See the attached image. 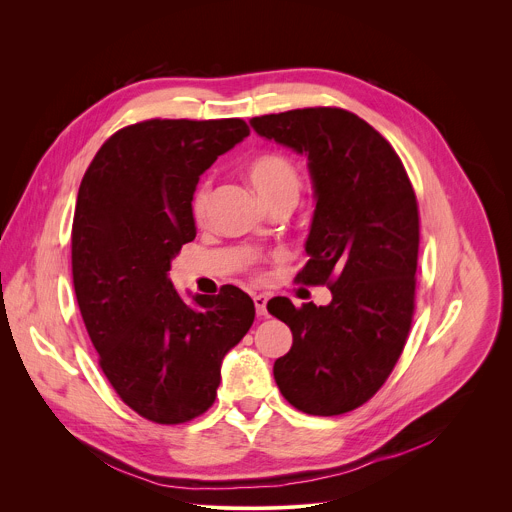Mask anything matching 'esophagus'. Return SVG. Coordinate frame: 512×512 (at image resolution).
Here are the masks:
<instances>
[{"label": "esophagus", "mask_w": 512, "mask_h": 512, "mask_svg": "<svg viewBox=\"0 0 512 512\" xmlns=\"http://www.w3.org/2000/svg\"><path fill=\"white\" fill-rule=\"evenodd\" d=\"M253 302H255L257 316H259V318H265V316H267V296L257 294V296H253Z\"/></svg>", "instance_id": "esophagus-1"}]
</instances>
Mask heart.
Wrapping results in <instances>:
<instances>
[{"label":"heart","mask_w":512,"mask_h":512,"mask_svg":"<svg viewBox=\"0 0 512 512\" xmlns=\"http://www.w3.org/2000/svg\"><path fill=\"white\" fill-rule=\"evenodd\" d=\"M245 174L263 204H269L281 198H294V200L298 198V192H300L298 170L283 156H277V154L257 156L247 164ZM208 200H210V186L202 184L196 190L192 200V212L196 216V221H202L206 216Z\"/></svg>","instance_id":"1"}]
</instances>
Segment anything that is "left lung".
<instances>
[{
	"instance_id": "obj_1",
	"label": "left lung",
	"mask_w": 512,
	"mask_h": 512,
	"mask_svg": "<svg viewBox=\"0 0 512 512\" xmlns=\"http://www.w3.org/2000/svg\"><path fill=\"white\" fill-rule=\"evenodd\" d=\"M257 135L308 158L316 210L306 283H328V306L267 304L294 334L275 360L281 395L310 415H340L369 401L403 352L415 300L417 200L391 143L334 107L253 117Z\"/></svg>"
}]
</instances>
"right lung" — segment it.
Masks as SVG:
<instances>
[{"instance_id": "right-lung-1", "label": "right lung", "mask_w": 512, "mask_h": 512, "mask_svg": "<svg viewBox=\"0 0 512 512\" xmlns=\"http://www.w3.org/2000/svg\"><path fill=\"white\" fill-rule=\"evenodd\" d=\"M249 135L243 119H150L111 135L79 188L72 281L99 364L141 417L184 423L221 385V364L255 320L253 300L174 289L172 261L194 241L192 198L218 156Z\"/></svg>"}]
</instances>
